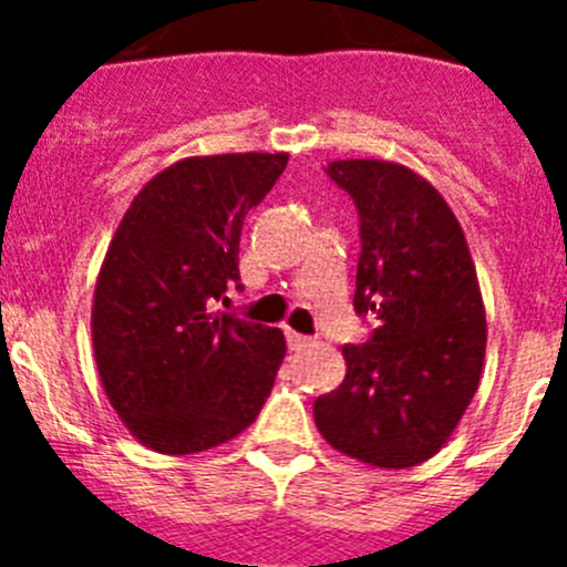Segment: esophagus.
I'll use <instances>...</instances> for the list:
<instances>
[{
    "instance_id": "1",
    "label": "esophagus",
    "mask_w": 567,
    "mask_h": 567,
    "mask_svg": "<svg viewBox=\"0 0 567 567\" xmlns=\"http://www.w3.org/2000/svg\"><path fill=\"white\" fill-rule=\"evenodd\" d=\"M287 343H289V349H295V352H298V349H307V346H312V338H307V334H298V332H292V329H287Z\"/></svg>"
}]
</instances>
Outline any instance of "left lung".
Wrapping results in <instances>:
<instances>
[{"label": "left lung", "mask_w": 567, "mask_h": 567, "mask_svg": "<svg viewBox=\"0 0 567 567\" xmlns=\"http://www.w3.org/2000/svg\"><path fill=\"white\" fill-rule=\"evenodd\" d=\"M360 215L354 309L378 329L343 346L346 378L315 400L332 449L378 468H412L449 443L477 392L485 307L460 221L423 175L398 162L327 167Z\"/></svg>", "instance_id": "obj_1"}]
</instances>
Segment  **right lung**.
Wrapping results in <instances>:
<instances>
[{
  "instance_id": "1",
  "label": "right lung",
  "mask_w": 567,
  "mask_h": 567,
  "mask_svg": "<svg viewBox=\"0 0 567 567\" xmlns=\"http://www.w3.org/2000/svg\"><path fill=\"white\" fill-rule=\"evenodd\" d=\"M287 153L193 155L153 175L110 240L93 292L104 394L138 443L195 454L238 437L287 354L280 329L209 312L238 280L240 227Z\"/></svg>"
}]
</instances>
